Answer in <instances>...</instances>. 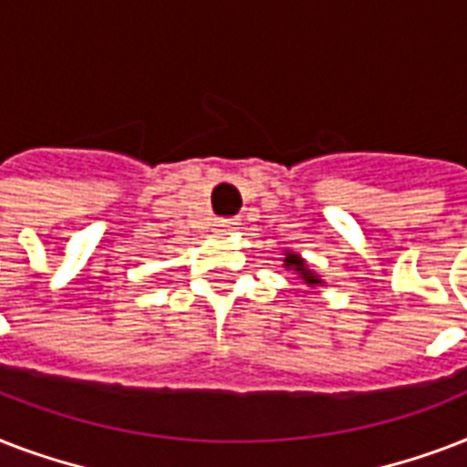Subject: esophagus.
Here are the masks:
<instances>
[{
    "instance_id": "34e87169",
    "label": "esophagus",
    "mask_w": 467,
    "mask_h": 467,
    "mask_svg": "<svg viewBox=\"0 0 467 467\" xmlns=\"http://www.w3.org/2000/svg\"><path fill=\"white\" fill-rule=\"evenodd\" d=\"M234 230H237V223H234V220H218V223H215V233L220 234H230L234 233Z\"/></svg>"
}]
</instances>
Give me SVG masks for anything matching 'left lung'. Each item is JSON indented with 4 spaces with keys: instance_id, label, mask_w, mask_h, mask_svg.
I'll use <instances>...</instances> for the list:
<instances>
[{
    "instance_id": "left-lung-1",
    "label": "left lung",
    "mask_w": 467,
    "mask_h": 467,
    "mask_svg": "<svg viewBox=\"0 0 467 467\" xmlns=\"http://www.w3.org/2000/svg\"><path fill=\"white\" fill-rule=\"evenodd\" d=\"M284 269L296 274V278H300V284H306L310 291L319 288V285H325V281L315 274V271L307 266V262L298 252H293V249H284Z\"/></svg>"
}]
</instances>
